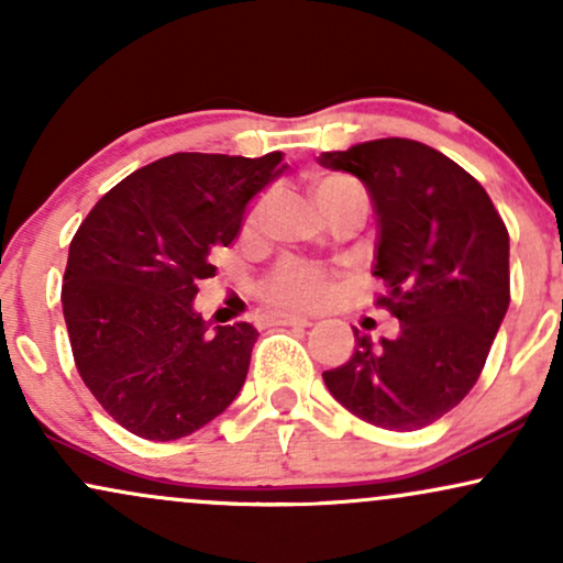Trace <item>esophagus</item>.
Here are the masks:
<instances>
[{
    "label": "esophagus",
    "instance_id": "esophagus-1",
    "mask_svg": "<svg viewBox=\"0 0 563 563\" xmlns=\"http://www.w3.org/2000/svg\"><path fill=\"white\" fill-rule=\"evenodd\" d=\"M271 323L274 325H313V321L305 316H284V313H276L271 316Z\"/></svg>",
    "mask_w": 563,
    "mask_h": 563
}]
</instances>
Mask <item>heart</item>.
<instances>
[{"mask_svg":"<svg viewBox=\"0 0 563 563\" xmlns=\"http://www.w3.org/2000/svg\"><path fill=\"white\" fill-rule=\"evenodd\" d=\"M313 198L318 211L325 219L334 217L336 211H342L350 203H363L365 190L355 177L350 175H323L313 183ZM268 198L263 196L253 203L247 213V224L255 227L261 224L263 213H266ZM329 292V274L323 268L310 266V263L300 261H284L271 271V276L263 282L261 297L276 308L287 310H302L313 308Z\"/></svg>","mask_w":563,"mask_h":563,"instance_id":"heart-1","label":"heart"}]
</instances>
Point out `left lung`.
I'll use <instances>...</instances> for the list:
<instances>
[{
    "label": "left lung",
    "mask_w": 563,
    "mask_h": 563,
    "mask_svg": "<svg viewBox=\"0 0 563 563\" xmlns=\"http://www.w3.org/2000/svg\"><path fill=\"white\" fill-rule=\"evenodd\" d=\"M321 166L350 172L378 221L373 276L399 334L355 352L323 380L371 426L418 430L467 397L509 308V232L473 175L441 151L380 137L325 151Z\"/></svg>",
    "instance_id": "obj_1"
}]
</instances>
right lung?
Returning a JSON list of instances; mask_svg holds the SVG:
<instances>
[{
	"label": "right lung",
	"mask_w": 563,
	"mask_h": 563,
	"mask_svg": "<svg viewBox=\"0 0 563 563\" xmlns=\"http://www.w3.org/2000/svg\"><path fill=\"white\" fill-rule=\"evenodd\" d=\"M284 172L282 154H172L124 177L69 242L62 310L73 357L99 405L130 433L175 441L232 405L258 331L196 313L245 208Z\"/></svg>",
	"instance_id": "1"
}]
</instances>
